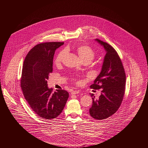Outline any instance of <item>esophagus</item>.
Masks as SVG:
<instances>
[{"instance_id":"obj_1","label":"esophagus","mask_w":148,"mask_h":148,"mask_svg":"<svg viewBox=\"0 0 148 148\" xmlns=\"http://www.w3.org/2000/svg\"><path fill=\"white\" fill-rule=\"evenodd\" d=\"M78 93H79V92L78 90H73L71 92V95H75V94H78Z\"/></svg>"}]
</instances>
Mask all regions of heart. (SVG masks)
Returning a JSON list of instances; mask_svg holds the SVG:
<instances>
[{
  "instance_id": "b5f03b06",
  "label": "heart",
  "mask_w": 148,
  "mask_h": 148,
  "mask_svg": "<svg viewBox=\"0 0 148 148\" xmlns=\"http://www.w3.org/2000/svg\"><path fill=\"white\" fill-rule=\"evenodd\" d=\"M77 52L84 62L90 63L95 57V53L93 49L88 45H80L77 47ZM66 51H61L55 59V64L56 66L60 65L66 56Z\"/></svg>"
}]
</instances>
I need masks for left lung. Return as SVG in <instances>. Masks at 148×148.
Masks as SVG:
<instances>
[{"mask_svg":"<svg viewBox=\"0 0 148 148\" xmlns=\"http://www.w3.org/2000/svg\"><path fill=\"white\" fill-rule=\"evenodd\" d=\"M95 40L103 46L106 53L100 74L90 86L93 89H102V91L98 99L93 93L90 95L92 105L89 114L93 119L101 120L112 116L120 108L125 93L126 77L121 60L115 49L101 40Z\"/></svg>","mask_w":148,"mask_h":148,"instance_id":"1","label":"left lung"}]
</instances>
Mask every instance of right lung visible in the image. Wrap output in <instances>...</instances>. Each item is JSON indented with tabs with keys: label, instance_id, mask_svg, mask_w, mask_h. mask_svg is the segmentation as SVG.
<instances>
[{
	"label": "right lung",
	"instance_id": "add662e5",
	"mask_svg": "<svg viewBox=\"0 0 148 148\" xmlns=\"http://www.w3.org/2000/svg\"><path fill=\"white\" fill-rule=\"evenodd\" d=\"M64 42H45L36 45L24 62L21 88L32 110L40 117L51 120L61 114L69 94L63 89L47 87V80L53 71V60L56 49Z\"/></svg>",
	"mask_w": 148,
	"mask_h": 148
}]
</instances>
